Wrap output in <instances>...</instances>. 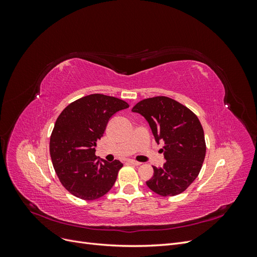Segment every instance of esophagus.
Returning a JSON list of instances; mask_svg holds the SVG:
<instances>
[{
    "label": "esophagus",
    "instance_id": "esophagus-1",
    "mask_svg": "<svg viewBox=\"0 0 257 257\" xmlns=\"http://www.w3.org/2000/svg\"><path fill=\"white\" fill-rule=\"evenodd\" d=\"M127 163H128V164H131V165H133V166H139V165L142 164V163H139V162L134 161V160H127Z\"/></svg>",
    "mask_w": 257,
    "mask_h": 257
}]
</instances>
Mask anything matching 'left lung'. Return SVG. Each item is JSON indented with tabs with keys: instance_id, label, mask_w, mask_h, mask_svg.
<instances>
[{
	"instance_id": "8db88e82",
	"label": "left lung",
	"mask_w": 257,
	"mask_h": 257,
	"mask_svg": "<svg viewBox=\"0 0 257 257\" xmlns=\"http://www.w3.org/2000/svg\"><path fill=\"white\" fill-rule=\"evenodd\" d=\"M132 111L145 116L155 142L165 144L162 151L166 162L162 167L153 166L148 188L161 196L184 192L197 178L206 155L204 130L197 115L166 96L143 99Z\"/></svg>"
}]
</instances>
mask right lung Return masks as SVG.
Masks as SVG:
<instances>
[{"label": "right lung", "instance_id": "1", "mask_svg": "<svg viewBox=\"0 0 257 257\" xmlns=\"http://www.w3.org/2000/svg\"><path fill=\"white\" fill-rule=\"evenodd\" d=\"M128 108L124 100L104 94L83 96L60 113L50 136V157L60 182L74 196L93 200L104 196L115 180L122 163H108L95 155L111 116Z\"/></svg>", "mask_w": 257, "mask_h": 257}]
</instances>
